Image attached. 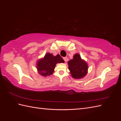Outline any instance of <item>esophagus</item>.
<instances>
[{"instance_id": "1", "label": "esophagus", "mask_w": 121, "mask_h": 121, "mask_svg": "<svg viewBox=\"0 0 121 121\" xmlns=\"http://www.w3.org/2000/svg\"><path fill=\"white\" fill-rule=\"evenodd\" d=\"M63 59L64 60H65V62H67V61H68V58H67V57H64V58H63Z\"/></svg>"}]
</instances>
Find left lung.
<instances>
[{"mask_svg": "<svg viewBox=\"0 0 121 121\" xmlns=\"http://www.w3.org/2000/svg\"><path fill=\"white\" fill-rule=\"evenodd\" d=\"M68 64L69 69L73 78H82L87 74L88 66L86 62L82 59L79 54H75L73 59L69 60Z\"/></svg>", "mask_w": 121, "mask_h": 121, "instance_id": "8db88e82", "label": "left lung"}]
</instances>
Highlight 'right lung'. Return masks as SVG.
Masks as SVG:
<instances>
[{"instance_id": "1", "label": "right lung", "mask_w": 121, "mask_h": 121, "mask_svg": "<svg viewBox=\"0 0 121 121\" xmlns=\"http://www.w3.org/2000/svg\"><path fill=\"white\" fill-rule=\"evenodd\" d=\"M64 62L60 55L53 56L52 53H47L43 58L38 60L37 69L39 74L44 77L48 76L53 74L56 64Z\"/></svg>"}]
</instances>
